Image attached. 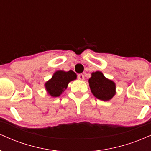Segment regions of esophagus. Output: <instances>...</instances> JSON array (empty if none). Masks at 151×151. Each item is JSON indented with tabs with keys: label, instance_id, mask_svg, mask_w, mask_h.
Returning <instances> with one entry per match:
<instances>
[{
	"label": "esophagus",
	"instance_id": "34e87169",
	"mask_svg": "<svg viewBox=\"0 0 151 151\" xmlns=\"http://www.w3.org/2000/svg\"><path fill=\"white\" fill-rule=\"evenodd\" d=\"M78 79H79V80H84V75H83L82 74H78Z\"/></svg>",
	"mask_w": 151,
	"mask_h": 151
}]
</instances>
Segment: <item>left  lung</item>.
I'll use <instances>...</instances> for the list:
<instances>
[{
  "instance_id": "left-lung-1",
  "label": "left lung",
  "mask_w": 151,
  "mask_h": 151,
  "mask_svg": "<svg viewBox=\"0 0 151 151\" xmlns=\"http://www.w3.org/2000/svg\"><path fill=\"white\" fill-rule=\"evenodd\" d=\"M90 89L93 96L102 101H109L115 96L116 83L108 79L100 71L91 73L89 79Z\"/></svg>"
}]
</instances>
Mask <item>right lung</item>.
Here are the masks:
<instances>
[{"label":"right lung","instance_id":"right-lung-1","mask_svg":"<svg viewBox=\"0 0 151 151\" xmlns=\"http://www.w3.org/2000/svg\"><path fill=\"white\" fill-rule=\"evenodd\" d=\"M77 79V74L72 70L65 72L58 70L52 77L45 83V88L51 97H58L67 89L69 83Z\"/></svg>","mask_w":151,"mask_h":151}]
</instances>
